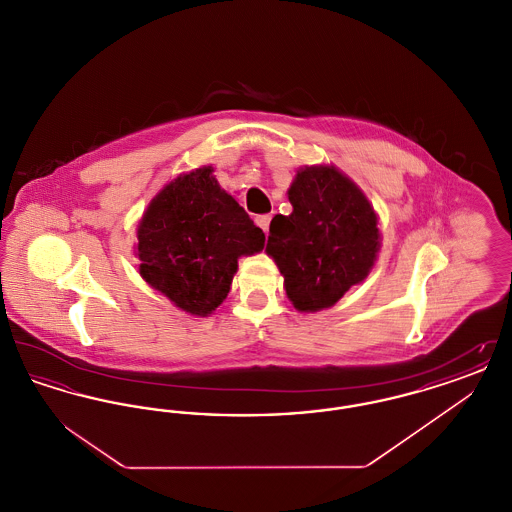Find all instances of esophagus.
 <instances>
[{
	"label": "esophagus",
	"instance_id": "1",
	"mask_svg": "<svg viewBox=\"0 0 512 512\" xmlns=\"http://www.w3.org/2000/svg\"><path fill=\"white\" fill-rule=\"evenodd\" d=\"M270 219H272L270 215H259V217L255 219V222H257V226H259V228H261V230H263L265 234H267L268 232V224H270Z\"/></svg>",
	"mask_w": 512,
	"mask_h": 512
}]
</instances>
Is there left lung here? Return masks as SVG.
Returning <instances> with one entry per match:
<instances>
[{
  "mask_svg": "<svg viewBox=\"0 0 512 512\" xmlns=\"http://www.w3.org/2000/svg\"><path fill=\"white\" fill-rule=\"evenodd\" d=\"M288 199L292 215L272 219L265 251L280 268L293 307L317 313L336 305L374 267L378 217L359 186L328 165L299 169Z\"/></svg>",
  "mask_w": 512,
  "mask_h": 512,
  "instance_id": "obj_1",
  "label": "left lung"
}]
</instances>
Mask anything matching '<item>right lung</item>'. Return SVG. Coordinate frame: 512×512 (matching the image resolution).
I'll list each match as a JSON object with an SVG mask.
<instances>
[{
    "instance_id": "1",
    "label": "right lung",
    "mask_w": 512,
    "mask_h": 512,
    "mask_svg": "<svg viewBox=\"0 0 512 512\" xmlns=\"http://www.w3.org/2000/svg\"><path fill=\"white\" fill-rule=\"evenodd\" d=\"M265 234L244 207L201 167L176 176L151 199L138 224L140 276L194 315H211L230 292L242 255L259 253Z\"/></svg>"
}]
</instances>
